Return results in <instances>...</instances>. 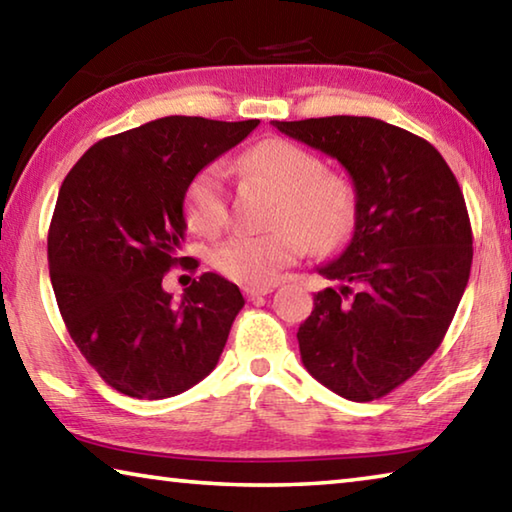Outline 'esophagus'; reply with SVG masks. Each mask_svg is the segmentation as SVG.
Returning <instances> with one entry per match:
<instances>
[{
    "mask_svg": "<svg viewBox=\"0 0 512 512\" xmlns=\"http://www.w3.org/2000/svg\"><path fill=\"white\" fill-rule=\"evenodd\" d=\"M275 287H277L275 282L273 284H250V287L244 289V293H246L248 300H255L259 296H268V293H271Z\"/></svg>",
    "mask_w": 512,
    "mask_h": 512,
    "instance_id": "1",
    "label": "esophagus"
}]
</instances>
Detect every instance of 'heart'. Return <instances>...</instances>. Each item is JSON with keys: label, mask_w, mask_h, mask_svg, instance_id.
Instances as JSON below:
<instances>
[{"label": "heart", "mask_w": 512, "mask_h": 512, "mask_svg": "<svg viewBox=\"0 0 512 512\" xmlns=\"http://www.w3.org/2000/svg\"><path fill=\"white\" fill-rule=\"evenodd\" d=\"M248 164L284 192L275 230L237 232L214 248L219 273L244 284H271L284 268L305 257L311 246H341L357 221V196L348 180L323 173L314 153L287 140H264L248 153ZM185 212L201 235H219L228 223V169L207 164L187 187Z\"/></svg>", "instance_id": "heart-1"}]
</instances>
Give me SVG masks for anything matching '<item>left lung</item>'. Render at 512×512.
<instances>
[{"mask_svg":"<svg viewBox=\"0 0 512 512\" xmlns=\"http://www.w3.org/2000/svg\"><path fill=\"white\" fill-rule=\"evenodd\" d=\"M339 160L357 221L339 257L318 266L327 287L298 329L309 375L370 402L420 370L443 341L470 280L472 228L456 176L433 146L372 117L273 121Z\"/></svg>","mask_w":512,"mask_h":512,"instance_id":"obj_1","label":"left lung"}]
</instances>
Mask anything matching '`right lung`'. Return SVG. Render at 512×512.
Listing matches in <instances>:
<instances>
[{"label":"right lung","instance_id":"right-lung-1","mask_svg":"<svg viewBox=\"0 0 512 512\" xmlns=\"http://www.w3.org/2000/svg\"><path fill=\"white\" fill-rule=\"evenodd\" d=\"M257 124L155 119L97 142L63 180L47 237L51 287L76 348L115 391L164 400L219 363L246 302L239 287L203 273L173 302L162 277L198 266L180 257L189 183Z\"/></svg>","mask_w":512,"mask_h":512}]
</instances>
